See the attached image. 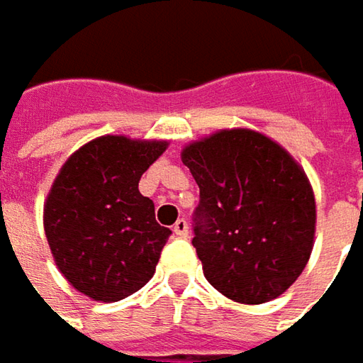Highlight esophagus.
I'll list each match as a JSON object with an SVG mask.
<instances>
[{
    "instance_id": "34e87169",
    "label": "esophagus",
    "mask_w": 363,
    "mask_h": 363,
    "mask_svg": "<svg viewBox=\"0 0 363 363\" xmlns=\"http://www.w3.org/2000/svg\"><path fill=\"white\" fill-rule=\"evenodd\" d=\"M174 232H175V236H179V238H188V232H189L188 222H186L184 218H179V220L174 224Z\"/></svg>"
}]
</instances>
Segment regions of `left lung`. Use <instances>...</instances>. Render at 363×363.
I'll return each mask as SVG.
<instances>
[{
  "mask_svg": "<svg viewBox=\"0 0 363 363\" xmlns=\"http://www.w3.org/2000/svg\"><path fill=\"white\" fill-rule=\"evenodd\" d=\"M182 161L200 188L191 244L208 283L246 305L283 295L315 240V196L299 163L250 129L194 141Z\"/></svg>",
  "mask_w": 363,
  "mask_h": 363,
  "instance_id": "obj_1",
  "label": "left lung"
}]
</instances>
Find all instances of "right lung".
Instances as JSON below:
<instances>
[{"instance_id": "right-lung-1", "label": "right lung", "mask_w": 363, "mask_h": 363, "mask_svg": "<svg viewBox=\"0 0 363 363\" xmlns=\"http://www.w3.org/2000/svg\"><path fill=\"white\" fill-rule=\"evenodd\" d=\"M167 141L105 135L74 151L44 203V230L66 281L94 301L133 295L153 277L172 230L139 179Z\"/></svg>"}]
</instances>
